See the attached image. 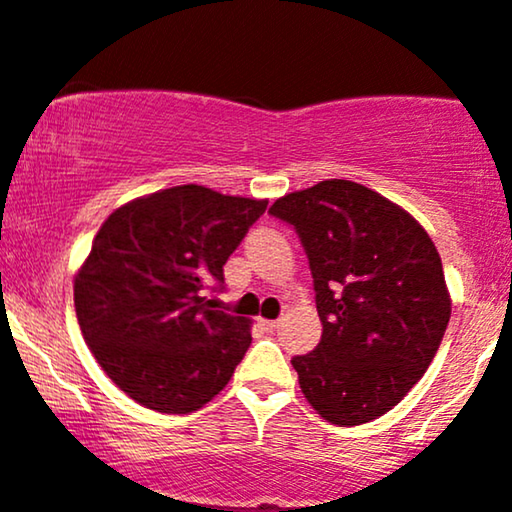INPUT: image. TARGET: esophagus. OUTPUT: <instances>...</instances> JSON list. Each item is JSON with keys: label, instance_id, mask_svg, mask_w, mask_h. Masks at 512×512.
<instances>
[{"label": "esophagus", "instance_id": "obj_1", "mask_svg": "<svg viewBox=\"0 0 512 512\" xmlns=\"http://www.w3.org/2000/svg\"><path fill=\"white\" fill-rule=\"evenodd\" d=\"M262 328H264V331H267V333H274L276 328H278V321H264V319H262Z\"/></svg>", "mask_w": 512, "mask_h": 512}]
</instances>
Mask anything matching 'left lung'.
Wrapping results in <instances>:
<instances>
[{
	"mask_svg": "<svg viewBox=\"0 0 512 512\" xmlns=\"http://www.w3.org/2000/svg\"><path fill=\"white\" fill-rule=\"evenodd\" d=\"M293 226L314 278L323 333L293 357L323 420L361 425L397 406L435 359L451 316L428 231L357 181L326 179L269 208Z\"/></svg>",
	"mask_w": 512,
	"mask_h": 512,
	"instance_id": "obj_1",
	"label": "left lung"
}]
</instances>
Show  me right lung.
<instances>
[{
	"mask_svg": "<svg viewBox=\"0 0 512 512\" xmlns=\"http://www.w3.org/2000/svg\"><path fill=\"white\" fill-rule=\"evenodd\" d=\"M267 200L184 184L122 205L75 276L84 342L108 378L160 413L198 411L250 347V321L205 297Z\"/></svg>",
	"mask_w": 512,
	"mask_h": 512,
	"instance_id": "1",
	"label": "right lung"
}]
</instances>
